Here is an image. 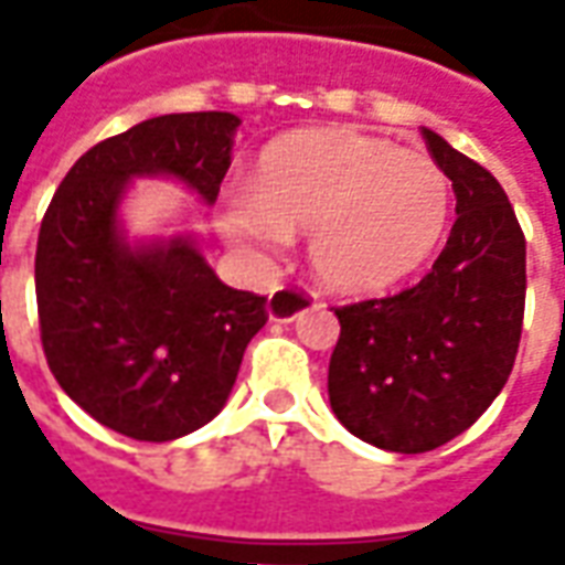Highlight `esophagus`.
<instances>
[{
  "instance_id": "1",
  "label": "esophagus",
  "mask_w": 565,
  "mask_h": 565,
  "mask_svg": "<svg viewBox=\"0 0 565 565\" xmlns=\"http://www.w3.org/2000/svg\"><path fill=\"white\" fill-rule=\"evenodd\" d=\"M308 302H311V294H308V290H299V287H278V290H271L269 296V318L294 320Z\"/></svg>"
}]
</instances>
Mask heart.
<instances>
[{
	"label": "heart",
	"instance_id": "obj_1",
	"mask_svg": "<svg viewBox=\"0 0 565 565\" xmlns=\"http://www.w3.org/2000/svg\"><path fill=\"white\" fill-rule=\"evenodd\" d=\"M450 184L436 160L356 129H302L271 141L254 186L226 196L223 235L278 254L311 233V266L342 294H381L424 263L448 226Z\"/></svg>",
	"mask_w": 565,
	"mask_h": 565
}]
</instances>
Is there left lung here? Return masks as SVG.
I'll use <instances>...</instances> for the list:
<instances>
[{
    "label": "left lung",
    "instance_id": "1",
    "mask_svg": "<svg viewBox=\"0 0 565 565\" xmlns=\"http://www.w3.org/2000/svg\"><path fill=\"white\" fill-rule=\"evenodd\" d=\"M448 174L457 221L433 269L399 294L335 306L330 405L356 438L424 454L466 433L497 399L518 356L526 238L481 162L424 129Z\"/></svg>",
    "mask_w": 565,
    "mask_h": 565
}]
</instances>
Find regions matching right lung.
<instances>
[{"label": "right lung", "mask_w": 565, "mask_h": 565, "mask_svg": "<svg viewBox=\"0 0 565 565\" xmlns=\"http://www.w3.org/2000/svg\"><path fill=\"white\" fill-rule=\"evenodd\" d=\"M238 117L141 120L93 145L56 186L35 247V302L56 384L108 429L172 441L209 424L233 391L266 296L233 290L196 247L127 250L117 199L132 174H174L205 202L221 193Z\"/></svg>", "instance_id": "1"}]
</instances>
